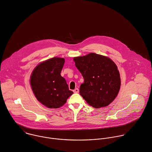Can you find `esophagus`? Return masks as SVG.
Wrapping results in <instances>:
<instances>
[{
  "label": "esophagus",
  "mask_w": 152,
  "mask_h": 152,
  "mask_svg": "<svg viewBox=\"0 0 152 152\" xmlns=\"http://www.w3.org/2000/svg\"><path fill=\"white\" fill-rule=\"evenodd\" d=\"M73 92H74L75 93H79V89H78V88L75 89V90H73Z\"/></svg>",
  "instance_id": "obj_1"
}]
</instances>
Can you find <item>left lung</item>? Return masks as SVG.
<instances>
[{
	"label": "left lung",
	"instance_id": "left-lung-1",
	"mask_svg": "<svg viewBox=\"0 0 152 152\" xmlns=\"http://www.w3.org/2000/svg\"><path fill=\"white\" fill-rule=\"evenodd\" d=\"M73 60L84 79L80 95L94 107L109 105L118 95L121 85L116 64L108 57L94 53Z\"/></svg>",
	"mask_w": 152,
	"mask_h": 152
}]
</instances>
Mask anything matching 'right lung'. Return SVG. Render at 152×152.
I'll return each instance as SVG.
<instances>
[{
	"label": "right lung",
	"instance_id": "right-lung-1",
	"mask_svg": "<svg viewBox=\"0 0 152 152\" xmlns=\"http://www.w3.org/2000/svg\"><path fill=\"white\" fill-rule=\"evenodd\" d=\"M65 59L54 57L39 64L31 76V85L37 99L49 108H58L73 94L61 76Z\"/></svg>",
	"mask_w": 152,
	"mask_h": 152
}]
</instances>
